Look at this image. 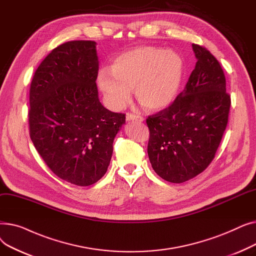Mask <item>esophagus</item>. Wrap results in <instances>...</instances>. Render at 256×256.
Segmentation results:
<instances>
[{
	"label": "esophagus",
	"mask_w": 256,
	"mask_h": 256,
	"mask_svg": "<svg viewBox=\"0 0 256 256\" xmlns=\"http://www.w3.org/2000/svg\"><path fill=\"white\" fill-rule=\"evenodd\" d=\"M126 120L128 121H132V120H137V121H143L144 118L142 116L139 115H135V114H132V113H128L126 114Z\"/></svg>",
	"instance_id": "esophagus-1"
}]
</instances>
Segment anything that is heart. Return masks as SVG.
<instances>
[{
    "mask_svg": "<svg viewBox=\"0 0 256 256\" xmlns=\"http://www.w3.org/2000/svg\"><path fill=\"white\" fill-rule=\"evenodd\" d=\"M184 72L178 52L156 46H138L121 54L113 61L111 72L98 74V86L109 106L122 108L135 88L138 102L147 111L166 109L176 98Z\"/></svg>",
    "mask_w": 256,
    "mask_h": 256,
    "instance_id": "1",
    "label": "heart"
}]
</instances>
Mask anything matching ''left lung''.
I'll use <instances>...</instances> for the list:
<instances>
[{
  "label": "left lung",
  "mask_w": 256,
  "mask_h": 256,
  "mask_svg": "<svg viewBox=\"0 0 256 256\" xmlns=\"http://www.w3.org/2000/svg\"><path fill=\"white\" fill-rule=\"evenodd\" d=\"M192 48L197 62L184 91L171 106L146 119L150 164L160 178L174 184L195 178L210 164L232 104L219 61L206 48Z\"/></svg>",
  "instance_id": "left-lung-1"
}]
</instances>
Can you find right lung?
<instances>
[{"instance_id": "1", "label": "right lung", "mask_w": 256, "mask_h": 256, "mask_svg": "<svg viewBox=\"0 0 256 256\" xmlns=\"http://www.w3.org/2000/svg\"><path fill=\"white\" fill-rule=\"evenodd\" d=\"M96 42L74 40L54 48L30 87V138L58 178L85 186L106 172L126 114L100 104Z\"/></svg>"}]
</instances>
